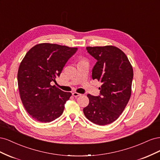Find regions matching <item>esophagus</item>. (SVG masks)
Returning a JSON list of instances; mask_svg holds the SVG:
<instances>
[{
    "label": "esophagus",
    "instance_id": "1",
    "mask_svg": "<svg viewBox=\"0 0 160 160\" xmlns=\"http://www.w3.org/2000/svg\"><path fill=\"white\" fill-rule=\"evenodd\" d=\"M72 95H73L75 98H77V97L81 96V94H80L79 93H77V92H73V93H72Z\"/></svg>",
    "mask_w": 160,
    "mask_h": 160
}]
</instances>
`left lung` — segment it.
<instances>
[{"instance_id": "1", "label": "left lung", "mask_w": 160, "mask_h": 160, "mask_svg": "<svg viewBox=\"0 0 160 160\" xmlns=\"http://www.w3.org/2000/svg\"><path fill=\"white\" fill-rule=\"evenodd\" d=\"M86 49L98 61L92 71V78L102 85L99 88L100 96L88 95L89 103L83 113L93 123L108 125L119 117L130 99L133 68L126 55L115 46Z\"/></svg>"}]
</instances>
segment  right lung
Wrapping results in <instances>:
<instances>
[{
	"instance_id": "right-lung-1",
	"label": "right lung",
	"mask_w": 160,
	"mask_h": 160,
	"mask_svg": "<svg viewBox=\"0 0 160 160\" xmlns=\"http://www.w3.org/2000/svg\"><path fill=\"white\" fill-rule=\"evenodd\" d=\"M77 47L52 43L32 47L18 67L17 79L21 99L26 111L36 121L48 123L62 115L71 96L51 85Z\"/></svg>"
}]
</instances>
